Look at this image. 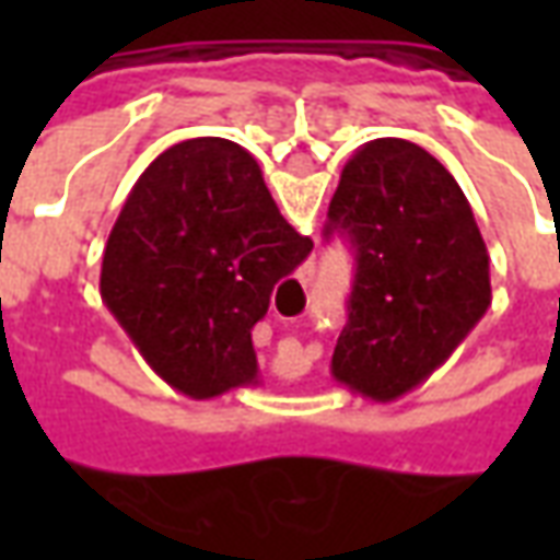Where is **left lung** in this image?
I'll return each mask as SVG.
<instances>
[{"instance_id": "1", "label": "left lung", "mask_w": 560, "mask_h": 560, "mask_svg": "<svg viewBox=\"0 0 560 560\" xmlns=\"http://www.w3.org/2000/svg\"><path fill=\"white\" fill-rule=\"evenodd\" d=\"M324 236L357 255L332 377L393 401L456 351L492 303L489 252L441 161L401 138L369 140L341 167Z\"/></svg>"}]
</instances>
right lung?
I'll return each instance as SVG.
<instances>
[{"mask_svg":"<svg viewBox=\"0 0 560 560\" xmlns=\"http://www.w3.org/2000/svg\"><path fill=\"white\" fill-rule=\"evenodd\" d=\"M312 240L240 143L191 138L140 173L107 236L102 296L152 369L191 399L257 377L252 329Z\"/></svg>","mask_w":560,"mask_h":560,"instance_id":"right-lung-1","label":"right lung"}]
</instances>
